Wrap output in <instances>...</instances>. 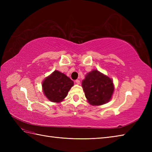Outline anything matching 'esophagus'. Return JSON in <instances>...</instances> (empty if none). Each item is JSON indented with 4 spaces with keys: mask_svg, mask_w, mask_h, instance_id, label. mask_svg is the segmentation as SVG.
Listing matches in <instances>:
<instances>
[{
    "mask_svg": "<svg viewBox=\"0 0 152 152\" xmlns=\"http://www.w3.org/2000/svg\"><path fill=\"white\" fill-rule=\"evenodd\" d=\"M75 83H76V84H80V81L79 80H76V81H75Z\"/></svg>",
    "mask_w": 152,
    "mask_h": 152,
    "instance_id": "1",
    "label": "esophagus"
}]
</instances>
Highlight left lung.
<instances>
[{"mask_svg":"<svg viewBox=\"0 0 152 152\" xmlns=\"http://www.w3.org/2000/svg\"><path fill=\"white\" fill-rule=\"evenodd\" d=\"M82 86L90 104L99 106L111 99L114 90L112 80L96 70L87 74Z\"/></svg>","mask_w":152,"mask_h":152,"instance_id":"obj_1","label":"left lung"}]
</instances>
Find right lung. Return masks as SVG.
I'll list each match as a JSON object with an SVG mask.
<instances>
[{"label": "right lung", "mask_w": 152, "mask_h": 152, "mask_svg": "<svg viewBox=\"0 0 152 152\" xmlns=\"http://www.w3.org/2000/svg\"><path fill=\"white\" fill-rule=\"evenodd\" d=\"M73 86L72 80L58 70H55L42 82L44 95L50 101L53 102L63 101Z\"/></svg>", "instance_id": "add662e5"}]
</instances>
